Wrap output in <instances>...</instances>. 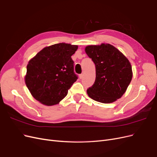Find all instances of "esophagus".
Segmentation results:
<instances>
[{
  "label": "esophagus",
  "mask_w": 157,
  "mask_h": 157,
  "mask_svg": "<svg viewBox=\"0 0 157 157\" xmlns=\"http://www.w3.org/2000/svg\"><path fill=\"white\" fill-rule=\"evenodd\" d=\"M83 75H84V73H82V74H79V78H80V79H82V78H83Z\"/></svg>",
  "instance_id": "1"
}]
</instances>
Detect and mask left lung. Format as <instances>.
<instances>
[{
  "instance_id": "1",
  "label": "left lung",
  "mask_w": 157,
  "mask_h": 157,
  "mask_svg": "<svg viewBox=\"0 0 157 157\" xmlns=\"http://www.w3.org/2000/svg\"><path fill=\"white\" fill-rule=\"evenodd\" d=\"M85 50L96 66V79L87 89L89 96L103 103L119 99L132 79V67L129 60L110 44L90 45Z\"/></svg>"
}]
</instances>
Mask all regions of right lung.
<instances>
[{
	"label": "right lung",
	"mask_w": 157,
	"mask_h": 157,
	"mask_svg": "<svg viewBox=\"0 0 157 157\" xmlns=\"http://www.w3.org/2000/svg\"><path fill=\"white\" fill-rule=\"evenodd\" d=\"M77 45L58 43L44 48L28 62L25 83L35 99L44 105L57 104L76 82L71 56Z\"/></svg>",
	"instance_id": "add662e5"
}]
</instances>
